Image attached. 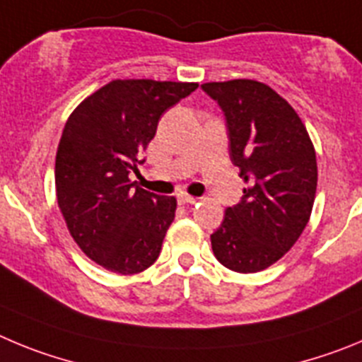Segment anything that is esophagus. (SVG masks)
<instances>
[{
	"instance_id": "esophagus-1",
	"label": "esophagus",
	"mask_w": 362,
	"mask_h": 362,
	"mask_svg": "<svg viewBox=\"0 0 362 362\" xmlns=\"http://www.w3.org/2000/svg\"><path fill=\"white\" fill-rule=\"evenodd\" d=\"M178 202H180L182 205H187V204H197L198 202V198H194V197H191V194H187V193H180L178 194Z\"/></svg>"
}]
</instances>
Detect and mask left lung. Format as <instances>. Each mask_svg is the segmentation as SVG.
Segmentation results:
<instances>
[{"label":"left lung","mask_w":362,"mask_h":362,"mask_svg":"<svg viewBox=\"0 0 362 362\" xmlns=\"http://www.w3.org/2000/svg\"><path fill=\"white\" fill-rule=\"evenodd\" d=\"M226 113L230 160L247 184L211 234L218 262L242 274L274 265L307 227L317 187V160L307 128L265 83L202 84Z\"/></svg>","instance_id":"1"}]
</instances>
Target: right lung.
I'll use <instances>...</instances> for the list:
<instances>
[{
	"mask_svg": "<svg viewBox=\"0 0 362 362\" xmlns=\"http://www.w3.org/2000/svg\"><path fill=\"white\" fill-rule=\"evenodd\" d=\"M197 83L115 79L68 117L55 155V193L71 238L97 265L139 274L157 262L177 198L135 187L129 173L160 115Z\"/></svg>",
	"mask_w": 362,
	"mask_h": 362,
	"instance_id": "add662e5",
	"label": "right lung"
}]
</instances>
